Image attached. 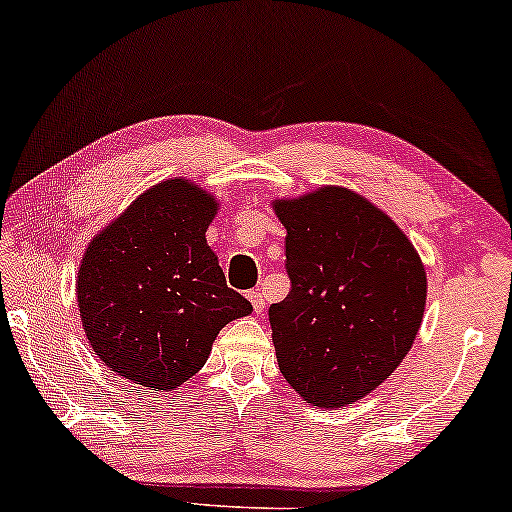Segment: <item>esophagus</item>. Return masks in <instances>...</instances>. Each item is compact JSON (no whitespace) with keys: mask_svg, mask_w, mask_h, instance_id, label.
Wrapping results in <instances>:
<instances>
[{"mask_svg":"<svg viewBox=\"0 0 512 512\" xmlns=\"http://www.w3.org/2000/svg\"><path fill=\"white\" fill-rule=\"evenodd\" d=\"M249 301H251V306H254V313L256 315H261L263 313V308H265V299H263V292L261 290H254V292H249Z\"/></svg>","mask_w":512,"mask_h":512,"instance_id":"34e87169","label":"esophagus"}]
</instances>
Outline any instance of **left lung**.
Instances as JSON below:
<instances>
[{"instance_id":"obj_1","label":"left lung","mask_w":512,"mask_h":512,"mask_svg":"<svg viewBox=\"0 0 512 512\" xmlns=\"http://www.w3.org/2000/svg\"><path fill=\"white\" fill-rule=\"evenodd\" d=\"M290 292L270 306L279 370L306 404L342 408L381 385L413 347L426 272L406 233L340 186L274 199Z\"/></svg>"}]
</instances>
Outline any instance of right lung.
I'll list each match as a JSON object with an SVG mask.
<instances>
[{"mask_svg": "<svg viewBox=\"0 0 512 512\" xmlns=\"http://www.w3.org/2000/svg\"><path fill=\"white\" fill-rule=\"evenodd\" d=\"M215 213L213 195L174 177L142 192L88 245L77 279L81 324L122 379L179 388L204 367L217 333L251 313L206 245Z\"/></svg>", "mask_w": 512, "mask_h": 512, "instance_id": "add662e5", "label": "right lung"}]
</instances>
